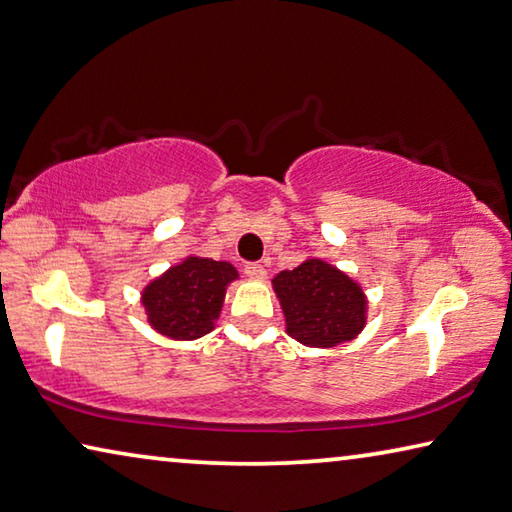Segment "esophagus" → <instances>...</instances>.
<instances>
[{
  "label": "esophagus",
  "instance_id": "obj_1",
  "mask_svg": "<svg viewBox=\"0 0 512 512\" xmlns=\"http://www.w3.org/2000/svg\"><path fill=\"white\" fill-rule=\"evenodd\" d=\"M243 273H246L250 280H264L266 278V269H264L262 264H246V269H243Z\"/></svg>",
  "mask_w": 512,
  "mask_h": 512
}]
</instances>
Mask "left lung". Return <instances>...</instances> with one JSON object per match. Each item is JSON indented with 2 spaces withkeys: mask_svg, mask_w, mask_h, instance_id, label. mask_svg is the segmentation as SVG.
Segmentation results:
<instances>
[{
  "mask_svg": "<svg viewBox=\"0 0 512 512\" xmlns=\"http://www.w3.org/2000/svg\"><path fill=\"white\" fill-rule=\"evenodd\" d=\"M285 314L287 335L310 348H335L360 335L369 298L358 280L321 257H307L294 271L271 280Z\"/></svg>",
  "mask_w": 512,
  "mask_h": 512,
  "instance_id": "8db88e82",
  "label": "left lung"
}]
</instances>
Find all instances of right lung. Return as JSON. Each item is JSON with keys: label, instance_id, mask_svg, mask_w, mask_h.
<instances>
[{"label": "right lung", "instance_id": "obj_1", "mask_svg": "<svg viewBox=\"0 0 512 512\" xmlns=\"http://www.w3.org/2000/svg\"><path fill=\"white\" fill-rule=\"evenodd\" d=\"M234 280H239V271L230 262L186 255L143 287L145 319L154 332L173 342L200 339L214 330Z\"/></svg>", "mask_w": 512, "mask_h": 512}]
</instances>
